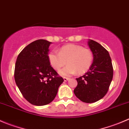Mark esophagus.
<instances>
[{
    "mask_svg": "<svg viewBox=\"0 0 129 129\" xmlns=\"http://www.w3.org/2000/svg\"><path fill=\"white\" fill-rule=\"evenodd\" d=\"M69 79V77H63V80H64V81H67Z\"/></svg>",
    "mask_w": 129,
    "mask_h": 129,
    "instance_id": "esophagus-1",
    "label": "esophagus"
}]
</instances>
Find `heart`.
<instances>
[{
  "label": "heart",
  "instance_id": "obj_1",
  "mask_svg": "<svg viewBox=\"0 0 129 129\" xmlns=\"http://www.w3.org/2000/svg\"><path fill=\"white\" fill-rule=\"evenodd\" d=\"M48 57L50 64L57 71L64 66L67 61L68 65L59 72L62 76H69L76 72L79 74L85 73L90 68L93 60L91 50L75 44L63 46L59 50V53L52 51Z\"/></svg>",
  "mask_w": 129,
  "mask_h": 129
}]
</instances>
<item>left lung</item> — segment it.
Here are the masks:
<instances>
[{
    "label": "left lung",
    "mask_w": 129,
    "mask_h": 129,
    "mask_svg": "<svg viewBox=\"0 0 129 129\" xmlns=\"http://www.w3.org/2000/svg\"><path fill=\"white\" fill-rule=\"evenodd\" d=\"M88 45L93 54V62L84 76L76 78L75 95L82 102L91 103L103 98L113 79V69L108 51L98 42L89 40Z\"/></svg>",
    "instance_id": "1"
}]
</instances>
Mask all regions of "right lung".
I'll return each mask as SVG.
<instances>
[{
    "mask_svg": "<svg viewBox=\"0 0 129 129\" xmlns=\"http://www.w3.org/2000/svg\"><path fill=\"white\" fill-rule=\"evenodd\" d=\"M51 43L45 40L32 42L20 52L15 65L16 85L24 98L36 106L51 103L63 82L48 60Z\"/></svg>",
    "mask_w": 129,
    "mask_h": 129,
    "instance_id": "1",
    "label": "right lung"
}]
</instances>
